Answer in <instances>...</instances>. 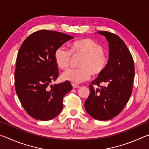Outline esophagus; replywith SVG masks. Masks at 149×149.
I'll use <instances>...</instances> for the list:
<instances>
[{
  "label": "esophagus",
  "mask_w": 149,
  "mask_h": 149,
  "mask_svg": "<svg viewBox=\"0 0 149 149\" xmlns=\"http://www.w3.org/2000/svg\"><path fill=\"white\" fill-rule=\"evenodd\" d=\"M72 85L73 88H79V85L77 84H72Z\"/></svg>",
  "instance_id": "obj_1"
}]
</instances>
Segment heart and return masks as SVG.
Wrapping results in <instances>:
<instances>
[{"label": "heart", "instance_id": "b5f03b06", "mask_svg": "<svg viewBox=\"0 0 149 149\" xmlns=\"http://www.w3.org/2000/svg\"><path fill=\"white\" fill-rule=\"evenodd\" d=\"M73 56L81 55L79 68L69 69L62 74V79L79 84L89 79L92 74L98 75L104 71L108 65V57L99 44L89 39L76 41L70 45V51L64 47L58 48L54 60L58 66L65 70L68 68Z\"/></svg>", "mask_w": 149, "mask_h": 149}]
</instances>
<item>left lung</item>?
<instances>
[{"label":"left lung","mask_w":149,"mask_h":149,"mask_svg":"<svg viewBox=\"0 0 149 149\" xmlns=\"http://www.w3.org/2000/svg\"><path fill=\"white\" fill-rule=\"evenodd\" d=\"M109 45V60L104 72L89 85L90 93L85 108L98 120H108L116 116L132 95L135 76L134 62L125 42L118 35L100 31ZM104 84V86H100ZM97 85L94 88L93 85Z\"/></svg>","instance_id":"obj_1"}]
</instances>
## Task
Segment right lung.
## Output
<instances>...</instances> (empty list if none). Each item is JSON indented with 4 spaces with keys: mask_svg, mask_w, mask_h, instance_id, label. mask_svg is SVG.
<instances>
[{
    "mask_svg": "<svg viewBox=\"0 0 149 149\" xmlns=\"http://www.w3.org/2000/svg\"><path fill=\"white\" fill-rule=\"evenodd\" d=\"M72 39L60 32L39 30L27 37L20 47L15 88L25 110L35 119L47 121L57 116L62 110L63 97L72 89L69 81L50 85L58 76L55 51Z\"/></svg>",
    "mask_w": 149,
    "mask_h": 149,
    "instance_id": "obj_1",
    "label": "right lung"
}]
</instances>
